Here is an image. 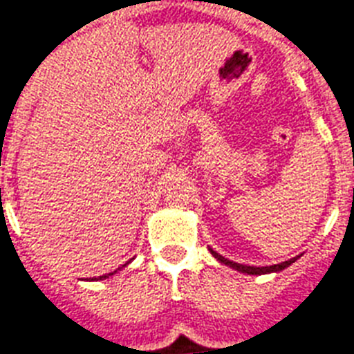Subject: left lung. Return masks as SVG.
<instances>
[{"instance_id": "8db88e82", "label": "left lung", "mask_w": 354, "mask_h": 354, "mask_svg": "<svg viewBox=\"0 0 354 354\" xmlns=\"http://www.w3.org/2000/svg\"><path fill=\"white\" fill-rule=\"evenodd\" d=\"M210 254L216 257V259L219 261V263L227 264V266H232V268H236L237 272H243V273H250V275H263V273H272V272H281V270H284L286 266H290L292 263H295L299 257H293V259L290 261H284V263H279V264H272V266H246V264H239V263H234V261H228L225 259L223 255H219L218 252H214L212 248H210Z\"/></svg>"}]
</instances>
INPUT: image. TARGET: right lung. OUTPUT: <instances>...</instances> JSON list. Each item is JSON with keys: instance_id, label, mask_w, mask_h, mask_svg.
Returning a JSON list of instances; mask_svg holds the SVG:
<instances>
[{"instance_id": "1", "label": "right lung", "mask_w": 354, "mask_h": 354, "mask_svg": "<svg viewBox=\"0 0 354 354\" xmlns=\"http://www.w3.org/2000/svg\"><path fill=\"white\" fill-rule=\"evenodd\" d=\"M122 266H124V264H122ZM115 272H117V270H115ZM109 275H113V273H108V275H100V277H99V281H100V279H108ZM91 281H93V279H91ZM95 281H97V279H95Z\"/></svg>"}]
</instances>
